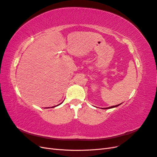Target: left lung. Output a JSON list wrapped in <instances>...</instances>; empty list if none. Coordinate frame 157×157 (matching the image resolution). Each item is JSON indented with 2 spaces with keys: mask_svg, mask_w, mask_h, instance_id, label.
I'll list each match as a JSON object with an SVG mask.
<instances>
[{
  "mask_svg": "<svg viewBox=\"0 0 157 157\" xmlns=\"http://www.w3.org/2000/svg\"><path fill=\"white\" fill-rule=\"evenodd\" d=\"M118 105H120V104H118V105H114V106H111V107H107V108H105V109H111V108H113V107H117ZM104 109H105V108H104Z\"/></svg>",
  "mask_w": 157,
  "mask_h": 157,
  "instance_id": "obj_1",
  "label": "left lung"
}]
</instances>
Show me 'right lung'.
<instances>
[{
    "instance_id": "add662e5",
    "label": "right lung",
    "mask_w": 157,
    "mask_h": 157,
    "mask_svg": "<svg viewBox=\"0 0 157 157\" xmlns=\"http://www.w3.org/2000/svg\"><path fill=\"white\" fill-rule=\"evenodd\" d=\"M60 104H61V103H60Z\"/></svg>"
}]
</instances>
